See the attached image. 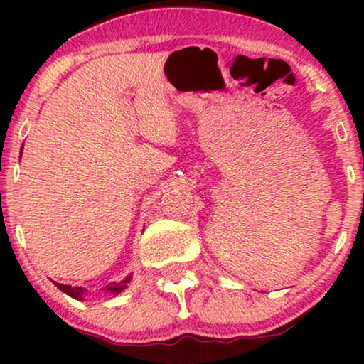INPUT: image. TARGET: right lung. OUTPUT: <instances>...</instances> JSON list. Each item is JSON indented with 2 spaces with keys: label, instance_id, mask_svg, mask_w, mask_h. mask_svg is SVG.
Listing matches in <instances>:
<instances>
[{
  "label": "right lung",
  "instance_id": "add662e5",
  "mask_svg": "<svg viewBox=\"0 0 364 364\" xmlns=\"http://www.w3.org/2000/svg\"><path fill=\"white\" fill-rule=\"evenodd\" d=\"M129 280H131V277L126 278V280H124V282H112V283H109V285L104 288V290H107V291H111V293H116V295H117V293H121L124 288L127 287ZM54 285H56L59 290H63L64 293H68L69 296L77 298V300H81L84 293H86V290H84V288H81V287H69V285H63V283H56V282H54Z\"/></svg>",
  "mask_w": 364,
  "mask_h": 364
}]
</instances>
